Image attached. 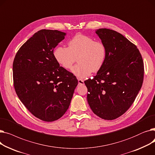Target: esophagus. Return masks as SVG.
<instances>
[{"label": "esophagus", "mask_w": 155, "mask_h": 155, "mask_svg": "<svg viewBox=\"0 0 155 155\" xmlns=\"http://www.w3.org/2000/svg\"><path fill=\"white\" fill-rule=\"evenodd\" d=\"M78 85H83L84 84V81L82 79H79L78 80Z\"/></svg>", "instance_id": "1"}]
</instances>
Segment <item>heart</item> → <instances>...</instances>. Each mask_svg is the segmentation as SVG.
<instances>
[{
    "instance_id": "b5f03b06",
    "label": "heart",
    "mask_w": 155,
    "mask_h": 155,
    "mask_svg": "<svg viewBox=\"0 0 155 155\" xmlns=\"http://www.w3.org/2000/svg\"><path fill=\"white\" fill-rule=\"evenodd\" d=\"M53 55L56 61L65 69H70L76 61L78 64L71 72L78 78H85L92 71L100 70L106 60L107 48L101 41L84 35H76L68 42V48L58 46Z\"/></svg>"
}]
</instances>
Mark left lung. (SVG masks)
<instances>
[{"label":"left lung","instance_id":"1","mask_svg":"<svg viewBox=\"0 0 155 155\" xmlns=\"http://www.w3.org/2000/svg\"><path fill=\"white\" fill-rule=\"evenodd\" d=\"M95 33L106 46L107 56L96 76L84 82L87 101L95 115L113 120L127 110L140 91L143 58L137 47L117 31L101 28Z\"/></svg>","mask_w":155,"mask_h":155}]
</instances>
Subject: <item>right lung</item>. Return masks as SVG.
<instances>
[{"mask_svg": "<svg viewBox=\"0 0 155 155\" xmlns=\"http://www.w3.org/2000/svg\"><path fill=\"white\" fill-rule=\"evenodd\" d=\"M66 35L58 30L38 31L19 48L13 62L19 99L32 114L46 122L64 114L78 85L75 76L60 67L53 55Z\"/></svg>", "mask_w": 155, "mask_h": 155, "instance_id": "obj_1", "label": "right lung"}]
</instances>
